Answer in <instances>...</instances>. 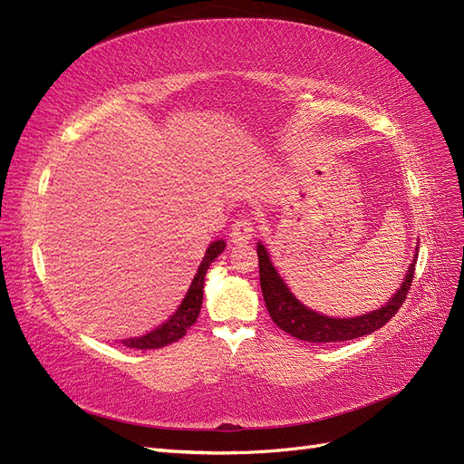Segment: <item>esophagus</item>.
<instances>
[{
  "label": "esophagus",
  "instance_id": "obj_1",
  "mask_svg": "<svg viewBox=\"0 0 464 464\" xmlns=\"http://www.w3.org/2000/svg\"><path fill=\"white\" fill-rule=\"evenodd\" d=\"M255 236V227L249 218H239L234 222L232 232H230V242L236 246L249 244Z\"/></svg>",
  "mask_w": 464,
  "mask_h": 464
}]
</instances>
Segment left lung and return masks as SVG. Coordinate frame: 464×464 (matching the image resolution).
Masks as SVG:
<instances>
[{
  "mask_svg": "<svg viewBox=\"0 0 464 464\" xmlns=\"http://www.w3.org/2000/svg\"><path fill=\"white\" fill-rule=\"evenodd\" d=\"M257 255L261 292L266 311L275 321V324L297 340L313 343H330L362 338V335H369L374 330L384 326L386 323H390V318L399 311V307H401L407 299L414 266H417L419 247H414V257L407 268L401 285L397 287V292L384 303V305L371 313H362L359 316L347 318L326 316L323 313L309 309L307 305H303L280 276L278 268L275 266L273 259H270L268 249L265 247L263 242H257Z\"/></svg>",
  "mask_w": 464,
  "mask_h": 464,
  "instance_id": "1",
  "label": "left lung"
}]
</instances>
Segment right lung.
<instances>
[{
    "label": "right lung",
    "instance_id": "obj_1",
    "mask_svg": "<svg viewBox=\"0 0 464 464\" xmlns=\"http://www.w3.org/2000/svg\"><path fill=\"white\" fill-rule=\"evenodd\" d=\"M225 247H227L225 239H217V242L209 244V247H207V251L203 255V261L199 263L198 273H196L194 280H191L182 303L179 305V309L169 316V321H165L163 324H159L155 330L140 335V338L121 340V343L126 345V347H132V349H159V347H165L169 343H174V342H179L180 338H184L186 330L198 321L199 311H201L203 284H205L207 268L211 266V263L218 257L222 251H225Z\"/></svg>",
    "mask_w": 464,
    "mask_h": 464
}]
</instances>
